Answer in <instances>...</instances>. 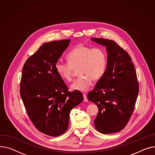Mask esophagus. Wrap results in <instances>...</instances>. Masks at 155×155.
I'll return each instance as SVG.
<instances>
[{
  "label": "esophagus",
  "mask_w": 155,
  "mask_h": 155,
  "mask_svg": "<svg viewBox=\"0 0 155 155\" xmlns=\"http://www.w3.org/2000/svg\"><path fill=\"white\" fill-rule=\"evenodd\" d=\"M83 97H84V101L85 102H87L88 101L87 99V96L86 94H83Z\"/></svg>",
  "instance_id": "1"
}]
</instances>
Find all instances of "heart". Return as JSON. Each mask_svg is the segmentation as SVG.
<instances>
[{
  "instance_id": "1",
  "label": "heart",
  "mask_w": 155,
  "mask_h": 155,
  "mask_svg": "<svg viewBox=\"0 0 155 155\" xmlns=\"http://www.w3.org/2000/svg\"><path fill=\"white\" fill-rule=\"evenodd\" d=\"M68 63L58 62L56 69L59 76L65 81L72 79L74 69L78 68L79 78L70 86L72 91L85 92L93 84L104 75L107 66L106 52L101 48H91L79 45L72 49L67 55Z\"/></svg>"
}]
</instances>
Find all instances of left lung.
I'll return each instance as SVG.
<instances>
[{
  "mask_svg": "<svg viewBox=\"0 0 155 155\" xmlns=\"http://www.w3.org/2000/svg\"><path fill=\"white\" fill-rule=\"evenodd\" d=\"M91 41L106 47V70L88 100L98 107L94 120L96 129L103 134L122 130L133 114L139 93V84L131 58L116 42L102 38Z\"/></svg>",
  "mask_w": 155,
  "mask_h": 155,
  "instance_id": "1",
  "label": "left lung"
}]
</instances>
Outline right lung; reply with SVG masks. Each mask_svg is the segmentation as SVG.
<instances>
[{"label":"right lung","mask_w":155,"mask_h":155,"mask_svg":"<svg viewBox=\"0 0 155 155\" xmlns=\"http://www.w3.org/2000/svg\"><path fill=\"white\" fill-rule=\"evenodd\" d=\"M70 39L44 44L25 61L20 94L30 120L39 131L51 136L64 133L72 108L83 101L81 92L68 91L56 64Z\"/></svg>","instance_id":"add662e5"}]
</instances>
